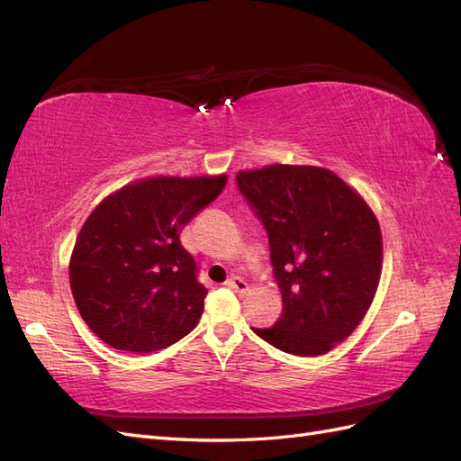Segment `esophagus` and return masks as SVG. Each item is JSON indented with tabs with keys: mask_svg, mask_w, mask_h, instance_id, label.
Returning a JSON list of instances; mask_svg holds the SVG:
<instances>
[{
	"mask_svg": "<svg viewBox=\"0 0 461 461\" xmlns=\"http://www.w3.org/2000/svg\"><path fill=\"white\" fill-rule=\"evenodd\" d=\"M227 286L234 292H246L248 290V283L244 281L242 276H230L227 281Z\"/></svg>",
	"mask_w": 461,
	"mask_h": 461,
	"instance_id": "obj_1",
	"label": "esophagus"
}]
</instances>
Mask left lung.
Wrapping results in <instances>:
<instances>
[{
  "instance_id": "obj_1",
  "label": "left lung",
  "mask_w": 461,
  "mask_h": 461,
  "mask_svg": "<svg viewBox=\"0 0 461 461\" xmlns=\"http://www.w3.org/2000/svg\"><path fill=\"white\" fill-rule=\"evenodd\" d=\"M269 236L283 313L258 337L294 356H321L350 337L379 286L383 236L371 207L340 176L313 165L236 175Z\"/></svg>"
}]
</instances>
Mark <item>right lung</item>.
Wrapping results in <instances>:
<instances>
[{
	"instance_id": "add662e5",
	"label": "right lung",
	"mask_w": 461,
	"mask_h": 461,
	"mask_svg": "<svg viewBox=\"0 0 461 461\" xmlns=\"http://www.w3.org/2000/svg\"><path fill=\"white\" fill-rule=\"evenodd\" d=\"M225 185L227 175L151 176L94 209L73 248L68 281L95 337L148 354L198 325L207 290L178 234Z\"/></svg>"
}]
</instances>
